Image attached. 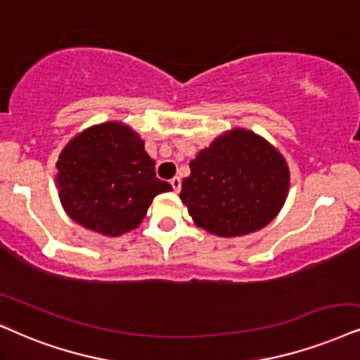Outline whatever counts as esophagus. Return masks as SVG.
<instances>
[{
    "instance_id": "obj_1",
    "label": "esophagus",
    "mask_w": 360,
    "mask_h": 360,
    "mask_svg": "<svg viewBox=\"0 0 360 360\" xmlns=\"http://www.w3.org/2000/svg\"><path fill=\"white\" fill-rule=\"evenodd\" d=\"M171 186H172V189L176 191V193H179V191H181V177H177V176L172 177Z\"/></svg>"
}]
</instances>
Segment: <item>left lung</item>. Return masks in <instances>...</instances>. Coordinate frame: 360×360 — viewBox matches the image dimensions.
Listing matches in <instances>:
<instances>
[{
  "label": "left lung",
  "mask_w": 360,
  "mask_h": 360,
  "mask_svg": "<svg viewBox=\"0 0 360 360\" xmlns=\"http://www.w3.org/2000/svg\"><path fill=\"white\" fill-rule=\"evenodd\" d=\"M183 179L181 201L195 226L219 238H239L266 227L289 194L285 159L269 141L234 127L195 154Z\"/></svg>",
  "instance_id": "8db88e82"
}]
</instances>
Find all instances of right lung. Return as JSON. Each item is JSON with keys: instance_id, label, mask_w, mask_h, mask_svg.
I'll return each instance as SVG.
<instances>
[{"instance_id": "right-lung-1", "label": "right lung", "mask_w": 360, "mask_h": 360, "mask_svg": "<svg viewBox=\"0 0 360 360\" xmlns=\"http://www.w3.org/2000/svg\"><path fill=\"white\" fill-rule=\"evenodd\" d=\"M56 169L59 201L68 216L108 238L136 229L153 199L172 189L156 177L144 141L121 121L76 134L59 153Z\"/></svg>"}]
</instances>
